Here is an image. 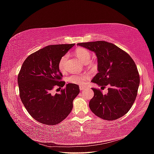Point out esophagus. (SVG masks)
<instances>
[{"label": "esophagus", "instance_id": "1", "mask_svg": "<svg viewBox=\"0 0 154 154\" xmlns=\"http://www.w3.org/2000/svg\"><path fill=\"white\" fill-rule=\"evenodd\" d=\"M85 88H86V87H85V86L80 85V91H82V90H83V89H85Z\"/></svg>", "mask_w": 154, "mask_h": 154}]
</instances>
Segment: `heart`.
Instances as JSON below:
<instances>
[{
  "instance_id": "heart-1",
  "label": "heart",
  "mask_w": 154,
  "mask_h": 154,
  "mask_svg": "<svg viewBox=\"0 0 154 154\" xmlns=\"http://www.w3.org/2000/svg\"><path fill=\"white\" fill-rule=\"evenodd\" d=\"M74 54L76 57L80 60L83 63H88L90 61L91 57V53L87 49L82 48H77L74 51ZM67 60V55H64L63 57L60 60L58 63V69L62 72L66 71V64ZM90 78L89 74H74L68 78V81L72 83L77 85H82L84 83L88 78Z\"/></svg>"
}]
</instances>
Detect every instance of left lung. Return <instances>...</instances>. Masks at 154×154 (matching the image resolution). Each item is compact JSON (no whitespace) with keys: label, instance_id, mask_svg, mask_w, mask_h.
Returning a JSON list of instances; mask_svg holds the SVG:
<instances>
[{"label":"left lung","instance_id":"left-lung-1","mask_svg":"<svg viewBox=\"0 0 154 154\" xmlns=\"http://www.w3.org/2000/svg\"><path fill=\"white\" fill-rule=\"evenodd\" d=\"M77 45L96 55L98 72L91 82L101 87H109L106 94L92 88L94 94L89 102L91 111L106 120L122 117L131 108L137 96L140 79L136 63L128 54L105 41L78 43Z\"/></svg>","mask_w":154,"mask_h":154}]
</instances>
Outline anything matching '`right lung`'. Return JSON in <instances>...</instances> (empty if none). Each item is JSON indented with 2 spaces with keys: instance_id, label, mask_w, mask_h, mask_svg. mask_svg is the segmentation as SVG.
Segmentation results:
<instances>
[{
  "instance_id": "1",
  "label": "right lung",
  "mask_w": 154,
  "mask_h": 154,
  "mask_svg": "<svg viewBox=\"0 0 154 154\" xmlns=\"http://www.w3.org/2000/svg\"><path fill=\"white\" fill-rule=\"evenodd\" d=\"M74 45L46 46L30 54L21 67L18 76L20 97L29 114L41 123L54 125L62 122L80 92L78 85L60 81L62 74L58 69L60 60ZM64 85L60 94H50L54 86Z\"/></svg>"
}]
</instances>
